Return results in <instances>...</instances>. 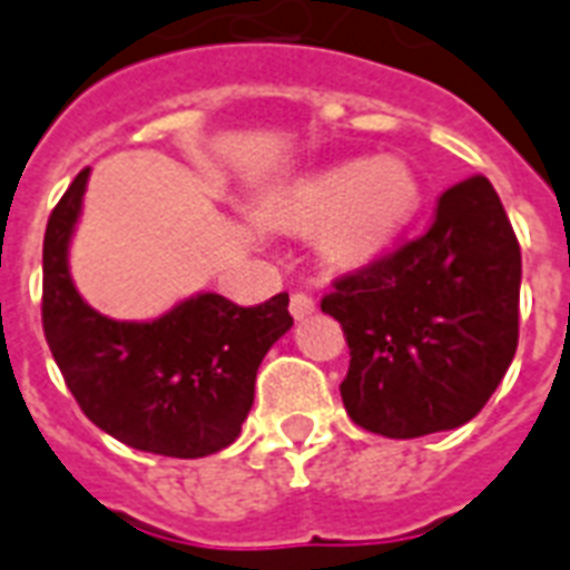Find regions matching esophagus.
<instances>
[{
  "label": "esophagus",
  "instance_id": "obj_1",
  "mask_svg": "<svg viewBox=\"0 0 570 570\" xmlns=\"http://www.w3.org/2000/svg\"><path fill=\"white\" fill-rule=\"evenodd\" d=\"M288 308H291V315H294V317H306V315H312V312H315V299L308 297V294H303V291H297V294H291Z\"/></svg>",
  "mask_w": 570,
  "mask_h": 570
}]
</instances>
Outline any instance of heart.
<instances>
[{
    "label": "heart",
    "instance_id": "1",
    "mask_svg": "<svg viewBox=\"0 0 570 570\" xmlns=\"http://www.w3.org/2000/svg\"><path fill=\"white\" fill-rule=\"evenodd\" d=\"M422 205L416 169L401 157L335 163L273 193L262 216L276 228L312 235L333 271H360L401 237Z\"/></svg>",
    "mask_w": 570,
    "mask_h": 570
}]
</instances>
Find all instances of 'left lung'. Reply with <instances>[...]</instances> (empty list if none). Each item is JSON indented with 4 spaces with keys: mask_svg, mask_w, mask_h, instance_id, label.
I'll return each mask as SVG.
<instances>
[{
    "mask_svg": "<svg viewBox=\"0 0 570 570\" xmlns=\"http://www.w3.org/2000/svg\"><path fill=\"white\" fill-rule=\"evenodd\" d=\"M518 306V237L491 180L473 175L436 198L425 235L321 299L351 347L347 416L392 440L470 422L514 360Z\"/></svg>",
    "mask_w": 570,
    "mask_h": 570,
    "instance_id": "1",
    "label": "left lung"
}]
</instances>
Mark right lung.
I'll use <instances>...</instances> for the list:
<instances>
[{"instance_id": "right-lung-1", "label": "right lung", "mask_w": 570, "mask_h": 570, "mask_svg": "<svg viewBox=\"0 0 570 570\" xmlns=\"http://www.w3.org/2000/svg\"><path fill=\"white\" fill-rule=\"evenodd\" d=\"M88 169L52 207L43 235L41 321L52 360L79 410L139 452L205 458L240 434L255 374L288 333V294L237 306L196 294L157 321H112L79 297L68 271Z\"/></svg>"}]
</instances>
